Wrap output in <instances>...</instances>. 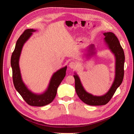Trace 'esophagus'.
<instances>
[{"label":"esophagus","mask_w":134,"mask_h":134,"mask_svg":"<svg viewBox=\"0 0 134 134\" xmlns=\"http://www.w3.org/2000/svg\"><path fill=\"white\" fill-rule=\"evenodd\" d=\"M69 66L72 68V69H75L76 68H77V64L76 62H71L69 64Z\"/></svg>","instance_id":"esophagus-1"}]
</instances>
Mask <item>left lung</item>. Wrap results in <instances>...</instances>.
<instances>
[{
    "label": "left lung",
    "mask_w": 134,
    "mask_h": 134,
    "mask_svg": "<svg viewBox=\"0 0 134 134\" xmlns=\"http://www.w3.org/2000/svg\"><path fill=\"white\" fill-rule=\"evenodd\" d=\"M104 39L111 51L116 57V76L114 82L109 91L103 96H94L88 93L84 89L79 76L74 75L75 82V90L79 98L85 103L90 105H102L108 103L111 99L118 87L122 82L124 76L125 54L120 42L116 36L112 32L103 33ZM93 44L89 49H93Z\"/></svg>",
    "instance_id": "1"
}]
</instances>
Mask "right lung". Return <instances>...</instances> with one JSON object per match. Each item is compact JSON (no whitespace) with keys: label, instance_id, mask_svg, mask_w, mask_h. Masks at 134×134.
Instances as JSON below:
<instances>
[{"label":"right lung","instance_id":"add662e5","mask_svg":"<svg viewBox=\"0 0 134 134\" xmlns=\"http://www.w3.org/2000/svg\"><path fill=\"white\" fill-rule=\"evenodd\" d=\"M34 31L35 30L33 29H27L18 38L11 57L10 64L12 68L13 83L15 89L29 105L42 107L50 103L55 98L57 88L66 76L67 66L59 69L53 75L48 90L43 94H35L27 88L22 80L18 62L23 44Z\"/></svg>","mask_w":134,"mask_h":134}]
</instances>
